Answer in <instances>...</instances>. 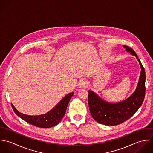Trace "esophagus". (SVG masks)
Segmentation results:
<instances>
[{
  "mask_svg": "<svg viewBox=\"0 0 153 153\" xmlns=\"http://www.w3.org/2000/svg\"><path fill=\"white\" fill-rule=\"evenodd\" d=\"M87 81L85 79H82L81 80L79 84H78V87L80 88H85L87 86Z\"/></svg>",
  "mask_w": 153,
  "mask_h": 153,
  "instance_id": "34e87169",
  "label": "esophagus"
}]
</instances>
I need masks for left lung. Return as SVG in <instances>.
<instances>
[{
	"label": "left lung",
	"mask_w": 153,
	"mask_h": 153,
	"mask_svg": "<svg viewBox=\"0 0 153 153\" xmlns=\"http://www.w3.org/2000/svg\"><path fill=\"white\" fill-rule=\"evenodd\" d=\"M123 47L127 52L136 57L141 67V73L135 91L124 101L111 103L102 99L94 91H88V105L92 118L98 123L106 126H116L128 120L141 106L145 97L144 68L134 51L127 46L124 45Z\"/></svg>",
	"instance_id": "left-lung-1"
}]
</instances>
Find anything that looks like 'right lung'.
Listing matches in <instances>:
<instances>
[{"instance_id": "1", "label": "right lung", "mask_w": 153, "mask_h": 153, "mask_svg": "<svg viewBox=\"0 0 153 153\" xmlns=\"http://www.w3.org/2000/svg\"><path fill=\"white\" fill-rule=\"evenodd\" d=\"M74 92H71L65 96L51 110L46 114L39 115H28L19 112L12 104V107L15 114L22 120L37 127L48 128L56 126L62 120L65 114L68 103Z\"/></svg>"}]
</instances>
